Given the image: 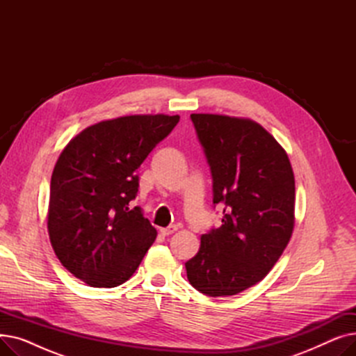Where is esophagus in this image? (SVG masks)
I'll return each instance as SVG.
<instances>
[{"instance_id": "obj_1", "label": "esophagus", "mask_w": 356, "mask_h": 356, "mask_svg": "<svg viewBox=\"0 0 356 356\" xmlns=\"http://www.w3.org/2000/svg\"><path fill=\"white\" fill-rule=\"evenodd\" d=\"M176 231H177V227H176V225H170V227H167V228H161V229H160V232H161L164 236L172 235V234H175Z\"/></svg>"}]
</instances>
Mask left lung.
<instances>
[{
	"label": "left lung",
	"mask_w": 356,
	"mask_h": 356,
	"mask_svg": "<svg viewBox=\"0 0 356 356\" xmlns=\"http://www.w3.org/2000/svg\"><path fill=\"white\" fill-rule=\"evenodd\" d=\"M211 167L222 225L202 235L186 263L189 283L211 297L234 296L261 282L294 228V175L284 148L255 121L192 114Z\"/></svg>",
	"instance_id": "1"
}]
</instances>
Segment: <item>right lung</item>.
I'll return each mask as SVG.
<instances>
[{
    "label": "right lung",
    "mask_w": 356,
    "mask_h": 356,
    "mask_svg": "<svg viewBox=\"0 0 356 356\" xmlns=\"http://www.w3.org/2000/svg\"><path fill=\"white\" fill-rule=\"evenodd\" d=\"M179 115L101 121L72 138L53 168L47 229L62 266L90 287H117L136 273L157 231L133 208L137 168Z\"/></svg>",
    "instance_id": "obj_1"
}]
</instances>
